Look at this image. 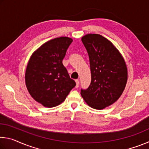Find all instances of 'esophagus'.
Wrapping results in <instances>:
<instances>
[{"label": "esophagus", "mask_w": 149, "mask_h": 149, "mask_svg": "<svg viewBox=\"0 0 149 149\" xmlns=\"http://www.w3.org/2000/svg\"><path fill=\"white\" fill-rule=\"evenodd\" d=\"M75 83H76V85H75V87L77 88L79 86V80H78V79H75Z\"/></svg>", "instance_id": "34e87169"}]
</instances>
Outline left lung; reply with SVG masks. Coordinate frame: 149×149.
<instances>
[{
    "mask_svg": "<svg viewBox=\"0 0 149 149\" xmlns=\"http://www.w3.org/2000/svg\"><path fill=\"white\" fill-rule=\"evenodd\" d=\"M81 41L89 54L91 81L81 95L87 104L104 109L119 99L127 80L125 60L109 40L99 34H87Z\"/></svg>",
    "mask_w": 149,
    "mask_h": 149,
    "instance_id": "1",
    "label": "left lung"
}]
</instances>
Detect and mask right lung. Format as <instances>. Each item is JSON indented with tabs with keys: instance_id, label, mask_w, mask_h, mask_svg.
<instances>
[{
	"instance_id": "add662e5",
	"label": "right lung",
	"mask_w": 149,
	"mask_h": 149,
	"mask_svg": "<svg viewBox=\"0 0 149 149\" xmlns=\"http://www.w3.org/2000/svg\"><path fill=\"white\" fill-rule=\"evenodd\" d=\"M72 41L67 37L50 40L35 50L27 64V89L33 99L45 107L61 104L76 85L62 64Z\"/></svg>"
}]
</instances>
